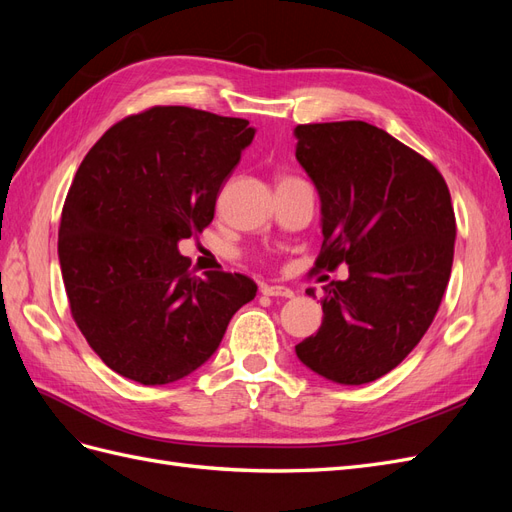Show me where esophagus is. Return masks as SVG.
Listing matches in <instances>:
<instances>
[{
	"label": "esophagus",
	"instance_id": "esophagus-1",
	"mask_svg": "<svg viewBox=\"0 0 512 512\" xmlns=\"http://www.w3.org/2000/svg\"><path fill=\"white\" fill-rule=\"evenodd\" d=\"M262 294H267V297H282V299H292L294 297V290L288 286H280V284H265L260 288Z\"/></svg>",
	"mask_w": 512,
	"mask_h": 512
}]
</instances>
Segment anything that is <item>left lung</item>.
I'll return each mask as SVG.
<instances>
[{
    "label": "left lung",
    "instance_id": "obj_1",
    "mask_svg": "<svg viewBox=\"0 0 512 512\" xmlns=\"http://www.w3.org/2000/svg\"><path fill=\"white\" fill-rule=\"evenodd\" d=\"M294 138L320 198L316 269L348 265V280L331 282L320 301L318 333L294 352L335 384L374 382L406 359L438 312L457 235L451 192L436 166L365 121L309 123Z\"/></svg>",
    "mask_w": 512,
    "mask_h": 512
}]
</instances>
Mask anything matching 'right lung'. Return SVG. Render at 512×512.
Returning a JSON list of instances; mask_svg holds the SVG:
<instances>
[{"label":"right lung","instance_id":"obj_1","mask_svg":"<svg viewBox=\"0 0 512 512\" xmlns=\"http://www.w3.org/2000/svg\"><path fill=\"white\" fill-rule=\"evenodd\" d=\"M256 128L188 106L123 119L89 149L61 213L59 265L87 344L119 376L177 382L218 350L256 297L241 273L192 275L179 241L203 232Z\"/></svg>","mask_w":512,"mask_h":512}]
</instances>
